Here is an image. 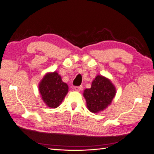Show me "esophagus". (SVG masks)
Here are the masks:
<instances>
[{"label":"esophagus","mask_w":154,"mask_h":154,"mask_svg":"<svg viewBox=\"0 0 154 154\" xmlns=\"http://www.w3.org/2000/svg\"><path fill=\"white\" fill-rule=\"evenodd\" d=\"M82 88H83V87L82 86H75V87H74V90H76V91H80L82 90Z\"/></svg>","instance_id":"1"}]
</instances>
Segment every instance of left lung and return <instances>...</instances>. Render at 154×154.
Instances as JSON below:
<instances>
[{"mask_svg":"<svg viewBox=\"0 0 154 154\" xmlns=\"http://www.w3.org/2000/svg\"><path fill=\"white\" fill-rule=\"evenodd\" d=\"M116 88L110 80L97 75L90 88L84 91L87 107L91 112L97 113L104 110L111 104L115 96Z\"/></svg>","mask_w":154,"mask_h":154,"instance_id":"8db88e82","label":"left lung"}]
</instances>
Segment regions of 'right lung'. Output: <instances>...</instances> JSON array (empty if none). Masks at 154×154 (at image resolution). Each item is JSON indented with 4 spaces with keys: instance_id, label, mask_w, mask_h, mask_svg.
<instances>
[{
    "instance_id": "obj_1",
    "label": "right lung",
    "mask_w": 154,
    "mask_h": 154,
    "mask_svg": "<svg viewBox=\"0 0 154 154\" xmlns=\"http://www.w3.org/2000/svg\"><path fill=\"white\" fill-rule=\"evenodd\" d=\"M42 100L47 106L57 108L62 103L68 91V85L63 82L57 72L47 73L39 84Z\"/></svg>"
}]
</instances>
